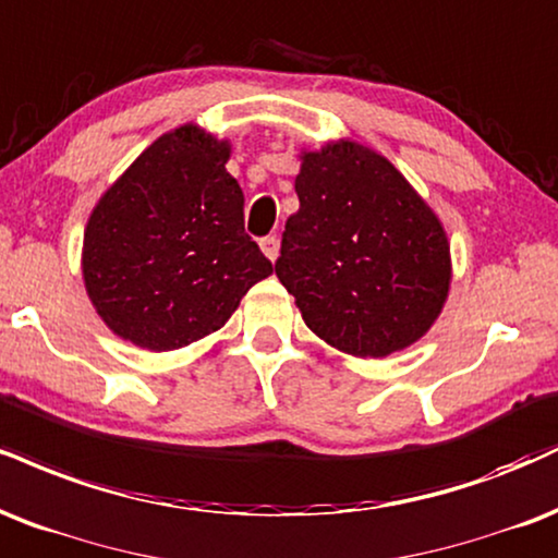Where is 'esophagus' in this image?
I'll return each instance as SVG.
<instances>
[{
  "label": "esophagus",
  "instance_id": "esophagus-1",
  "mask_svg": "<svg viewBox=\"0 0 558 558\" xmlns=\"http://www.w3.org/2000/svg\"><path fill=\"white\" fill-rule=\"evenodd\" d=\"M259 246H262V252H265V257L267 259H278V254H280V241H278V236H265L259 241Z\"/></svg>",
  "mask_w": 558,
  "mask_h": 558
}]
</instances>
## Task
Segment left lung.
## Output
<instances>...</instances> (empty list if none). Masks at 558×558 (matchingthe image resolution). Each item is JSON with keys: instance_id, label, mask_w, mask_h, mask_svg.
Listing matches in <instances>:
<instances>
[{"instance_id": "left-lung-1", "label": "left lung", "mask_w": 558, "mask_h": 558, "mask_svg": "<svg viewBox=\"0 0 558 558\" xmlns=\"http://www.w3.org/2000/svg\"><path fill=\"white\" fill-rule=\"evenodd\" d=\"M296 194L275 275L308 330L359 359L424 338L452 262L445 228L408 179L379 153L338 140L301 153Z\"/></svg>"}]
</instances>
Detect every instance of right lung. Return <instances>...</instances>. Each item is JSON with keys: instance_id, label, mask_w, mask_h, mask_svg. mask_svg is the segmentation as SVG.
Instances as JSON below:
<instances>
[{"instance_id": "obj_1", "label": "right lung", "mask_w": 558, "mask_h": 558, "mask_svg": "<svg viewBox=\"0 0 558 558\" xmlns=\"http://www.w3.org/2000/svg\"><path fill=\"white\" fill-rule=\"evenodd\" d=\"M231 145L197 124L158 137L93 207L85 291L119 338L177 351L226 325L272 262L244 231Z\"/></svg>"}]
</instances>
